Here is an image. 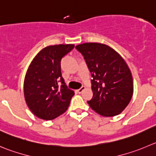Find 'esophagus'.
Listing matches in <instances>:
<instances>
[{
	"instance_id": "obj_1",
	"label": "esophagus",
	"mask_w": 156,
	"mask_h": 156,
	"mask_svg": "<svg viewBox=\"0 0 156 156\" xmlns=\"http://www.w3.org/2000/svg\"><path fill=\"white\" fill-rule=\"evenodd\" d=\"M85 89H86L85 87H81V88H80L79 90H77V92H78V93H83V90H85Z\"/></svg>"
}]
</instances>
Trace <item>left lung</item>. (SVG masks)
Returning a JSON list of instances; mask_svg holds the SVG:
<instances>
[{
  "label": "left lung",
  "mask_w": 156,
  "mask_h": 156,
  "mask_svg": "<svg viewBox=\"0 0 156 156\" xmlns=\"http://www.w3.org/2000/svg\"><path fill=\"white\" fill-rule=\"evenodd\" d=\"M91 73L93 96L90 107L103 116L119 115L128 106L133 94L131 71L123 58L109 46L85 43L76 47Z\"/></svg>",
  "instance_id": "8db88e82"
}]
</instances>
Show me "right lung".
<instances>
[{
  "label": "right lung",
  "mask_w": 156,
  "mask_h": 156,
  "mask_svg": "<svg viewBox=\"0 0 156 156\" xmlns=\"http://www.w3.org/2000/svg\"><path fill=\"white\" fill-rule=\"evenodd\" d=\"M74 48L73 44L49 46L31 62L25 76L26 103L38 118L51 120L66 111L74 95L62 77L60 62Z\"/></svg>",
  "instance_id": "1"
}]
</instances>
